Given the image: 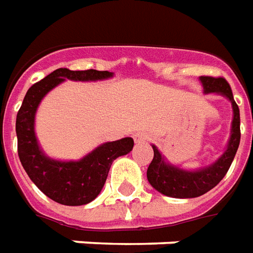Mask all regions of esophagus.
<instances>
[{
  "instance_id": "esophagus-1",
  "label": "esophagus",
  "mask_w": 253,
  "mask_h": 253,
  "mask_svg": "<svg viewBox=\"0 0 253 253\" xmlns=\"http://www.w3.org/2000/svg\"><path fill=\"white\" fill-rule=\"evenodd\" d=\"M132 137H134V141H135L137 144H141V142H145V141L148 139V135H146V134H145V132H142V131L135 132V134H134Z\"/></svg>"
}]
</instances>
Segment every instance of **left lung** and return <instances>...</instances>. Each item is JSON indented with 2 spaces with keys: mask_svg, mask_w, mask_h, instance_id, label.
<instances>
[{
  "mask_svg": "<svg viewBox=\"0 0 253 253\" xmlns=\"http://www.w3.org/2000/svg\"><path fill=\"white\" fill-rule=\"evenodd\" d=\"M204 93H216L225 96L231 102L233 107V122H231L230 139L223 155L208 167H203L196 171H186L176 166L166 162L164 156L159 152L155 145L153 148V160L148 167L146 176L148 181L157 192L164 196L175 197V199H192L207 193L208 190L215 188L219 182L223 179L226 172L230 169L233 159L240 145V109L234 101L231 93L230 84L223 78L200 77Z\"/></svg>",
  "mask_w": 253,
  "mask_h": 253,
  "instance_id": "8db88e82",
  "label": "left lung"
}]
</instances>
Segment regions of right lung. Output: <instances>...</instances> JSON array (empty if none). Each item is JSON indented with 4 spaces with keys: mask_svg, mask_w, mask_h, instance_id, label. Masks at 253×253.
<instances>
[{
    "mask_svg": "<svg viewBox=\"0 0 253 253\" xmlns=\"http://www.w3.org/2000/svg\"><path fill=\"white\" fill-rule=\"evenodd\" d=\"M111 77L114 74L108 71H71L68 68H59L28 89L17 112V153L23 169L42 193L59 204L84 206L94 200L107 181L112 162L131 151L134 141L126 137L105 142L78 162L54 160L42 152L35 137V114L38 105L50 90L65 79L90 82Z\"/></svg>",
    "mask_w": 253,
    "mask_h": 253,
    "instance_id": "add662e5",
    "label": "right lung"
}]
</instances>
